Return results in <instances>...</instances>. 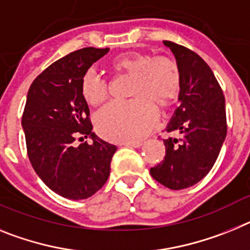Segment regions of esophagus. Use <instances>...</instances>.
<instances>
[{
  "label": "esophagus",
  "mask_w": 250,
  "mask_h": 250,
  "mask_svg": "<svg viewBox=\"0 0 250 250\" xmlns=\"http://www.w3.org/2000/svg\"><path fill=\"white\" fill-rule=\"evenodd\" d=\"M122 145L125 147H133V148H138V147L142 146V142H140V141H138V142H123Z\"/></svg>",
  "instance_id": "1"
}]
</instances>
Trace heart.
<instances>
[{
    "label": "heart",
    "instance_id": "heart-1",
    "mask_svg": "<svg viewBox=\"0 0 250 250\" xmlns=\"http://www.w3.org/2000/svg\"><path fill=\"white\" fill-rule=\"evenodd\" d=\"M110 69L133 77L131 95L134 101L113 103L97 117V128L107 140L136 142L145 137L157 121L155 107H170L177 101L181 90V73L168 58H153L143 53L122 54L114 58ZM80 93L84 101L98 107L107 101L108 85L89 70L82 78Z\"/></svg>",
    "mask_w": 250,
    "mask_h": 250
}]
</instances>
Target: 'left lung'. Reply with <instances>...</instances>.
Instances as JSON below:
<instances>
[{"mask_svg": "<svg viewBox=\"0 0 250 250\" xmlns=\"http://www.w3.org/2000/svg\"><path fill=\"white\" fill-rule=\"evenodd\" d=\"M164 44L175 55L181 73L180 105L166 127L179 137L164 140L165 158L149 172L166 188L182 190L203 180L215 164L227 137L225 98L200 56L172 41Z\"/></svg>", "mask_w": 250, "mask_h": 250, "instance_id": "obj_1", "label": "left lung"}]
</instances>
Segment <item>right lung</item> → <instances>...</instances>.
Instances as JSON below:
<instances>
[{
	"mask_svg": "<svg viewBox=\"0 0 250 250\" xmlns=\"http://www.w3.org/2000/svg\"><path fill=\"white\" fill-rule=\"evenodd\" d=\"M109 51L84 47L45 69L32 82L22 114L30 162L45 185L70 200L94 195L107 182L117 151L92 131L80 82L88 69ZM90 137L93 142L77 145Z\"/></svg>",
	"mask_w": 250,
	"mask_h": 250,
	"instance_id": "add662e5",
	"label": "right lung"
}]
</instances>
